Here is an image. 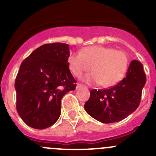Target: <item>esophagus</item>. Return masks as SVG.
<instances>
[{"label": "esophagus", "mask_w": 156, "mask_h": 156, "mask_svg": "<svg viewBox=\"0 0 156 156\" xmlns=\"http://www.w3.org/2000/svg\"><path fill=\"white\" fill-rule=\"evenodd\" d=\"M84 87V86L83 85V84H79V83H78V84H77V86H76V89L78 90V89H79V88H81V87Z\"/></svg>", "instance_id": "1"}]
</instances>
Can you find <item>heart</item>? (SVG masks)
Instances as JSON below:
<instances>
[{"label": "heart", "mask_w": 156, "mask_h": 156, "mask_svg": "<svg viewBox=\"0 0 156 156\" xmlns=\"http://www.w3.org/2000/svg\"><path fill=\"white\" fill-rule=\"evenodd\" d=\"M69 68L75 76L83 78L87 84H99L103 87L115 85L125 76L128 67V57L125 52L102 46L83 49L80 53L71 54L68 58Z\"/></svg>", "instance_id": "heart-1"}]
</instances>
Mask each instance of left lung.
<instances>
[{"label": "left lung", "instance_id": "8db88e82", "mask_svg": "<svg viewBox=\"0 0 156 156\" xmlns=\"http://www.w3.org/2000/svg\"><path fill=\"white\" fill-rule=\"evenodd\" d=\"M146 77L144 66L137 60L129 65L126 77L108 89L93 90L84 104L88 114L102 123L120 122L139 106Z\"/></svg>", "mask_w": 156, "mask_h": 156}]
</instances>
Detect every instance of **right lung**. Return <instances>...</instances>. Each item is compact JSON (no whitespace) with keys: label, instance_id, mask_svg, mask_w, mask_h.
Returning <instances> with one entry per match:
<instances>
[{"label":"right lung","instance_id":"add662e5","mask_svg":"<svg viewBox=\"0 0 156 156\" xmlns=\"http://www.w3.org/2000/svg\"><path fill=\"white\" fill-rule=\"evenodd\" d=\"M69 53L67 44H47L21 63L15 81L16 109L29 127L41 130L56 123L62 97L75 90L76 81L68 65Z\"/></svg>","mask_w":156,"mask_h":156}]
</instances>
